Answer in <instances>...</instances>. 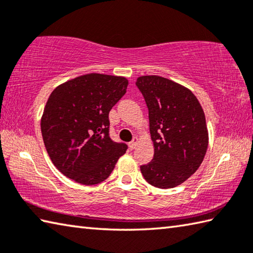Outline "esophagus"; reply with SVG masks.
Wrapping results in <instances>:
<instances>
[{"label":"esophagus","mask_w":253,"mask_h":253,"mask_svg":"<svg viewBox=\"0 0 253 253\" xmlns=\"http://www.w3.org/2000/svg\"><path fill=\"white\" fill-rule=\"evenodd\" d=\"M137 142H138V138H137V137H135V138L132 139V140L129 142V144H128V146H129L130 149H135L136 146H137Z\"/></svg>","instance_id":"34e87169"}]
</instances>
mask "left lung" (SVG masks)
<instances>
[{
	"label": "left lung",
	"instance_id": "1",
	"mask_svg": "<svg viewBox=\"0 0 253 253\" xmlns=\"http://www.w3.org/2000/svg\"><path fill=\"white\" fill-rule=\"evenodd\" d=\"M136 86L148 108L155 147L153 160L140 171L151 186L173 188L196 172L208 148L203 107L189 89L164 77L141 76Z\"/></svg>",
	"mask_w": 253,
	"mask_h": 253
}]
</instances>
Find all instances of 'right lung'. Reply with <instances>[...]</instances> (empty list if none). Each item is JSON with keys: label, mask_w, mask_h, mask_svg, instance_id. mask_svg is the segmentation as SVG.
Returning <instances> with one entry per match:
<instances>
[{"label": "right lung", "mask_w": 253, "mask_h": 253, "mask_svg": "<svg viewBox=\"0 0 253 253\" xmlns=\"http://www.w3.org/2000/svg\"><path fill=\"white\" fill-rule=\"evenodd\" d=\"M125 77L87 74L57 86L41 121L50 160L67 178L86 186L108 178L127 145L109 136L108 114L126 94Z\"/></svg>", "instance_id": "1"}]
</instances>
